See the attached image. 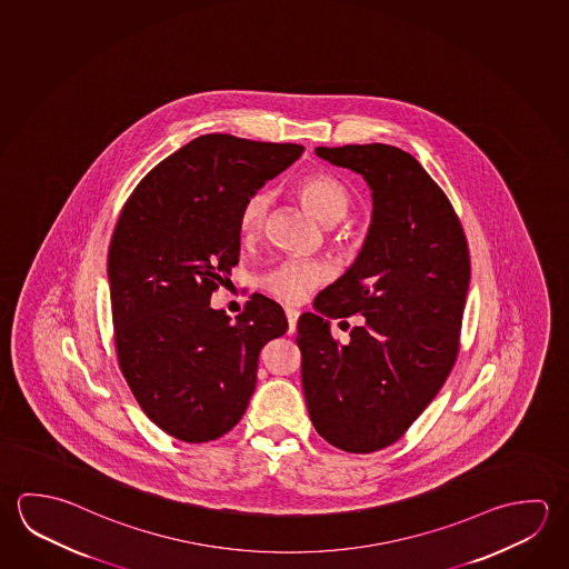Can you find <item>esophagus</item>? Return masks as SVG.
<instances>
[{"instance_id": "obj_1", "label": "esophagus", "mask_w": 569, "mask_h": 569, "mask_svg": "<svg viewBox=\"0 0 569 569\" xmlns=\"http://www.w3.org/2000/svg\"><path fill=\"white\" fill-rule=\"evenodd\" d=\"M286 316H288L289 333H293L298 328L299 311L298 309L288 308L286 309Z\"/></svg>"}]
</instances>
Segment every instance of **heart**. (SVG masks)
Segmentation results:
<instances>
[{
	"label": "heart",
	"instance_id": "1",
	"mask_svg": "<svg viewBox=\"0 0 569 569\" xmlns=\"http://www.w3.org/2000/svg\"><path fill=\"white\" fill-rule=\"evenodd\" d=\"M299 200L321 223L331 226L329 236L339 246H349L356 240L353 228L349 223L336 226L346 220L353 206L351 191L343 181L328 171H313L303 176L296 186ZM271 218V196L268 190L251 193L240 211V231L243 240L253 241L261 238ZM329 271L318 261H283L278 268L268 271L261 280L263 289L273 298L298 303L308 298L313 289L328 280Z\"/></svg>",
	"mask_w": 569,
	"mask_h": 569
}]
</instances>
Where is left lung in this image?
<instances>
[{
  "mask_svg": "<svg viewBox=\"0 0 569 569\" xmlns=\"http://www.w3.org/2000/svg\"><path fill=\"white\" fill-rule=\"evenodd\" d=\"M316 153L363 176L373 220L353 268L316 298L323 318H299L303 393L321 438L371 453L406 436L456 366L468 240L448 196L406 151L368 143ZM349 315L362 323L333 339L325 318Z\"/></svg>",
  "mask_w": 569,
  "mask_h": 569,
  "instance_id": "1",
  "label": "left lung"
}]
</instances>
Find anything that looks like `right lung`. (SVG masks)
I'll return each mask as SVG.
<instances>
[{
    "instance_id": "obj_1",
    "label": "right lung",
    "mask_w": 569,
    "mask_h": 569,
    "mask_svg": "<svg viewBox=\"0 0 569 569\" xmlns=\"http://www.w3.org/2000/svg\"><path fill=\"white\" fill-rule=\"evenodd\" d=\"M298 143L200 136L136 186L108 253L113 341L146 416L171 438L206 443L246 413L263 346L288 331L280 303L253 293L231 319L210 308L240 258V211L288 170Z\"/></svg>"
}]
</instances>
